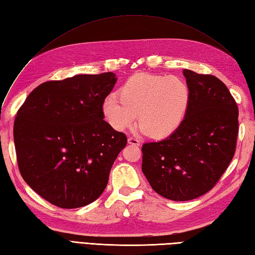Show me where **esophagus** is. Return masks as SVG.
<instances>
[{
    "label": "esophagus",
    "mask_w": 255,
    "mask_h": 255,
    "mask_svg": "<svg viewBox=\"0 0 255 255\" xmlns=\"http://www.w3.org/2000/svg\"><path fill=\"white\" fill-rule=\"evenodd\" d=\"M128 142L129 144H133V145H140L139 140H137L136 138H134V137H128Z\"/></svg>",
    "instance_id": "34e87169"
}]
</instances>
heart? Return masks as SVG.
<instances>
[{
  "instance_id": "b5f03b06",
  "label": "heart",
  "mask_w": 255,
  "mask_h": 255,
  "mask_svg": "<svg viewBox=\"0 0 255 255\" xmlns=\"http://www.w3.org/2000/svg\"><path fill=\"white\" fill-rule=\"evenodd\" d=\"M119 97L111 95L102 103L103 117L114 129L128 128L138 113V132L164 138L181 126L189 92L177 76L137 73L122 85Z\"/></svg>"
}]
</instances>
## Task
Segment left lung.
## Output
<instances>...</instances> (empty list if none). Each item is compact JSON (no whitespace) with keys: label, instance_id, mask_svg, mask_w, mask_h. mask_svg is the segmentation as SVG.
I'll return each mask as SVG.
<instances>
[{"label":"left lung","instance_id":"left-lung-1","mask_svg":"<svg viewBox=\"0 0 255 255\" xmlns=\"http://www.w3.org/2000/svg\"><path fill=\"white\" fill-rule=\"evenodd\" d=\"M183 74L189 100L181 126L141 148L146 180L173 201L196 199L214 187L234 156L238 133V109L226 85L187 69Z\"/></svg>","mask_w":255,"mask_h":255}]
</instances>
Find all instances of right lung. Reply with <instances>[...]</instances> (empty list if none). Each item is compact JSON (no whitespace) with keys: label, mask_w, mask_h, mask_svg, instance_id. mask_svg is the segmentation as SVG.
Segmentation results:
<instances>
[{"label":"right lung","mask_w":255,"mask_h":255,"mask_svg":"<svg viewBox=\"0 0 255 255\" xmlns=\"http://www.w3.org/2000/svg\"><path fill=\"white\" fill-rule=\"evenodd\" d=\"M117 80L106 72L45 82L18 111L13 140L20 173L50 203L78 208L104 191L128 141L102 115V103Z\"/></svg>","instance_id":"right-lung-1"}]
</instances>
